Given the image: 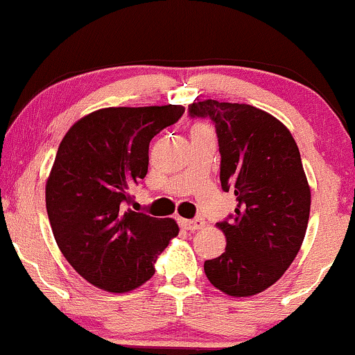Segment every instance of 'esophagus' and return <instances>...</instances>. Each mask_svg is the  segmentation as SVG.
<instances>
[{
    "mask_svg": "<svg viewBox=\"0 0 355 355\" xmlns=\"http://www.w3.org/2000/svg\"><path fill=\"white\" fill-rule=\"evenodd\" d=\"M179 226L184 231H198V229L204 227L202 219H179Z\"/></svg>",
    "mask_w": 355,
    "mask_h": 355,
    "instance_id": "obj_1",
    "label": "esophagus"
}]
</instances>
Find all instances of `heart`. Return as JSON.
I'll use <instances>...</instances> for the list:
<instances>
[{
  "label": "heart",
  "instance_id": "1",
  "mask_svg": "<svg viewBox=\"0 0 355 355\" xmlns=\"http://www.w3.org/2000/svg\"><path fill=\"white\" fill-rule=\"evenodd\" d=\"M206 136L214 137V132H212L209 124L202 123V121L194 123L193 128H191V137H206Z\"/></svg>",
  "mask_w": 355,
  "mask_h": 355
}]
</instances>
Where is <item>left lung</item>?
I'll use <instances>...</instances> for the list:
<instances>
[{
  "mask_svg": "<svg viewBox=\"0 0 355 355\" xmlns=\"http://www.w3.org/2000/svg\"><path fill=\"white\" fill-rule=\"evenodd\" d=\"M189 112L214 121L220 186L237 201L234 218L216 224L226 251L204 272L220 293L251 297L282 277L306 236L311 187L301 154L286 124L251 104L204 99Z\"/></svg>",
  "mask_w": 355,
  "mask_h": 355,
  "instance_id": "obj_1",
  "label": "left lung"
}]
</instances>
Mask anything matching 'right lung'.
Here are the masks:
<instances>
[{
	"label": "right lung",
	"instance_id": "1",
	"mask_svg": "<svg viewBox=\"0 0 355 355\" xmlns=\"http://www.w3.org/2000/svg\"><path fill=\"white\" fill-rule=\"evenodd\" d=\"M181 104L103 107L62 137L46 179V211L58 248L89 284L112 294L154 276L157 256L179 234L174 219L128 209L148 174L149 143L181 118Z\"/></svg>",
	"mask_w": 355,
	"mask_h": 355
}]
</instances>
